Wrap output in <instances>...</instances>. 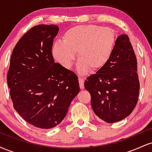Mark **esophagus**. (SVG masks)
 Here are the masks:
<instances>
[{
  "mask_svg": "<svg viewBox=\"0 0 152 152\" xmlns=\"http://www.w3.org/2000/svg\"><path fill=\"white\" fill-rule=\"evenodd\" d=\"M78 81H79V86L81 89H83L84 88V79L83 78H79Z\"/></svg>",
  "mask_w": 152,
  "mask_h": 152,
  "instance_id": "esophagus-1",
  "label": "esophagus"
}]
</instances>
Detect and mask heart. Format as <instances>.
<instances>
[{
  "mask_svg": "<svg viewBox=\"0 0 152 152\" xmlns=\"http://www.w3.org/2000/svg\"><path fill=\"white\" fill-rule=\"evenodd\" d=\"M116 41V34L111 28L97 25L74 26L64 34L63 41L54 43L53 55L64 67L69 69L77 53L78 69L84 74L88 69L98 71L107 64Z\"/></svg>",
  "mask_w": 152,
  "mask_h": 152,
  "instance_id": "heart-1",
  "label": "heart"
}]
</instances>
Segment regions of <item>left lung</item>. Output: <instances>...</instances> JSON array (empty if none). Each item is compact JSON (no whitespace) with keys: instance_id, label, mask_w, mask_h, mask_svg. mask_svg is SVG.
Listing matches in <instances>:
<instances>
[{"instance_id":"8db88e82","label":"left lung","mask_w":152,"mask_h":152,"mask_svg":"<svg viewBox=\"0 0 152 152\" xmlns=\"http://www.w3.org/2000/svg\"><path fill=\"white\" fill-rule=\"evenodd\" d=\"M139 85L137 57L126 34L116 38L107 64L84 82L94 112L107 123L131 114L139 99Z\"/></svg>"}]
</instances>
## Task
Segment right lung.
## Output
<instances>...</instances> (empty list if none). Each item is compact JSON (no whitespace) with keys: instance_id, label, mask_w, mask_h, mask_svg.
Listing matches in <instances>:
<instances>
[{"instance_id":"right-lung-1","label":"right lung","mask_w":152,"mask_h":152,"mask_svg":"<svg viewBox=\"0 0 152 152\" xmlns=\"http://www.w3.org/2000/svg\"><path fill=\"white\" fill-rule=\"evenodd\" d=\"M58 26H34L16 43L10 56L7 83L13 107L28 124L47 129L67 114L79 92L74 72L54 62L52 46Z\"/></svg>"}]
</instances>
